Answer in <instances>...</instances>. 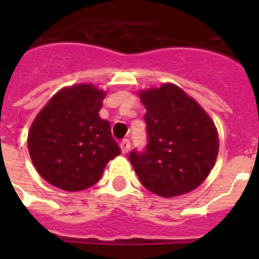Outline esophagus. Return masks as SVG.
Segmentation results:
<instances>
[{
  "label": "esophagus",
  "mask_w": 259,
  "mask_h": 259,
  "mask_svg": "<svg viewBox=\"0 0 259 259\" xmlns=\"http://www.w3.org/2000/svg\"><path fill=\"white\" fill-rule=\"evenodd\" d=\"M130 149H131V143H130V140L124 139V140L120 143V150H122L123 154H127V153L130 152Z\"/></svg>",
  "instance_id": "esophagus-1"
}]
</instances>
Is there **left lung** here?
Returning a JSON list of instances; mask_svg holds the SVG:
<instances>
[{
	"mask_svg": "<svg viewBox=\"0 0 259 259\" xmlns=\"http://www.w3.org/2000/svg\"><path fill=\"white\" fill-rule=\"evenodd\" d=\"M145 106L148 144L130 162L141 184L161 197L193 191L206 179L218 155V131L207 113L174 84L139 93Z\"/></svg>",
	"mask_w": 259,
	"mask_h": 259,
	"instance_id": "obj_1",
	"label": "left lung"
}]
</instances>
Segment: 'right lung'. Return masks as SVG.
Here are the masks:
<instances>
[{"label": "right lung", "instance_id": "add662e5", "mask_svg": "<svg viewBox=\"0 0 259 259\" xmlns=\"http://www.w3.org/2000/svg\"><path fill=\"white\" fill-rule=\"evenodd\" d=\"M105 96L92 84H76L61 89L37 114L28 132V152L49 184L68 192L89 188L120 154L110 123L98 115Z\"/></svg>", "mask_w": 259, "mask_h": 259}]
</instances>
